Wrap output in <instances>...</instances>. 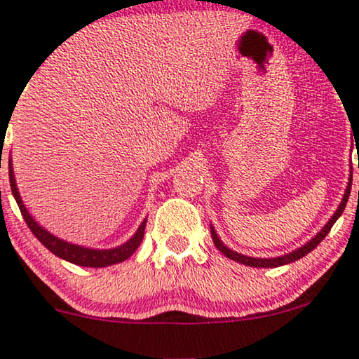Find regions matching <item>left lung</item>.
<instances>
[{
  "label": "left lung",
  "mask_w": 359,
  "mask_h": 359,
  "mask_svg": "<svg viewBox=\"0 0 359 359\" xmlns=\"http://www.w3.org/2000/svg\"><path fill=\"white\" fill-rule=\"evenodd\" d=\"M358 167H359V165H358ZM351 174H353V172H351ZM351 182H353V177H349V182H348L346 192H344L343 201H341V203H339L338 210L334 212V215L331 217L328 224H326V225L323 226V229H321V232H320L318 235H316L315 238L310 240V242H308L306 245H303V247L298 248V250H294V252H292V253H287V255H283V257H276V258H252V257H245V255H240V253H237V252H232V250H230V248H226L225 245L220 242V238L217 237L215 230H213L212 226H210L213 245H215V247L219 248V250H220L222 253H224L225 257H229L230 260H235V262H238V263H243V265H248V266H255V269H275V266L287 265V263H292V262H294V260H300L302 257H305V255H308V253H310L311 250H315L316 245H320L321 240H323V238L326 237V235L330 233L331 226L334 225V222H337V220L339 219V217H341V213H343V210H344V207H346V202H348V198H349V192H351Z\"/></svg>",
  "instance_id": "obj_1"
}]
</instances>
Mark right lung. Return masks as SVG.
<instances>
[{
    "label": "right lung",
    "instance_id": "right-lung-1",
    "mask_svg": "<svg viewBox=\"0 0 359 359\" xmlns=\"http://www.w3.org/2000/svg\"><path fill=\"white\" fill-rule=\"evenodd\" d=\"M10 185H11V192L16 198L18 207H20L21 210L22 219H25L26 225L29 226L31 232H33L34 237L38 238L49 252H53L54 255L62 258V260L71 262L74 263V265H81V266H94V269H101V266L114 265V263L127 260V258L137 250L140 242H142L144 232H146V220L140 224L137 232H135V235L129 240V242H126L124 245H121V247L117 248H111V250H93V248H84V247H79V245L67 243L65 240L56 238L54 235L46 232V230L36 224L33 217L29 215L28 210H26V207L22 205L20 194H18L15 175H13V167H10Z\"/></svg>",
    "mask_w": 359,
    "mask_h": 359
}]
</instances>
